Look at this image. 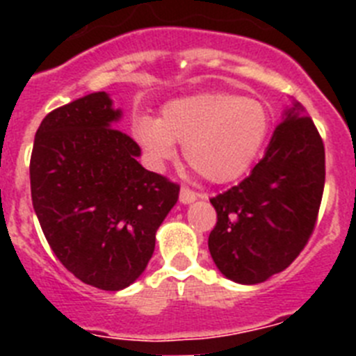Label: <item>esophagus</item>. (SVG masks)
Masks as SVG:
<instances>
[{"mask_svg": "<svg viewBox=\"0 0 356 356\" xmlns=\"http://www.w3.org/2000/svg\"><path fill=\"white\" fill-rule=\"evenodd\" d=\"M197 197H201L200 194L194 193V191H191L188 187H181L180 188V201L184 203V205H188V203H194V201L197 200Z\"/></svg>", "mask_w": 356, "mask_h": 356, "instance_id": "34e87169", "label": "esophagus"}]
</instances>
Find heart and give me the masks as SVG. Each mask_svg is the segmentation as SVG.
Segmentation results:
<instances>
[{"mask_svg":"<svg viewBox=\"0 0 356 356\" xmlns=\"http://www.w3.org/2000/svg\"><path fill=\"white\" fill-rule=\"evenodd\" d=\"M269 128L271 115L259 99L234 92H200L169 102L160 119H139L134 135L153 165L175 159V143H180L185 160L197 175L226 184L248 171Z\"/></svg>","mask_w":356,"mask_h":356,"instance_id":"b5f03b06","label":"heart"}]
</instances>
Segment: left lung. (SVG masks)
Wrapping results in <instances>:
<instances>
[{
    "label": "left lung",
    "mask_w": 356,
    "mask_h": 356,
    "mask_svg": "<svg viewBox=\"0 0 356 356\" xmlns=\"http://www.w3.org/2000/svg\"><path fill=\"white\" fill-rule=\"evenodd\" d=\"M325 191V144L292 99L251 175L212 197L209 250L217 269L244 285L284 271L307 246Z\"/></svg>",
    "instance_id": "8db88e82"
}]
</instances>
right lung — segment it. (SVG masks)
<instances>
[{
  "label": "right lung",
  "mask_w": 356,
  "mask_h": 356,
  "mask_svg": "<svg viewBox=\"0 0 356 356\" xmlns=\"http://www.w3.org/2000/svg\"><path fill=\"white\" fill-rule=\"evenodd\" d=\"M122 112L94 92L49 112L30 160L31 201L56 259L83 284L121 291L139 278L180 185L144 169Z\"/></svg>",
  "instance_id": "add662e5"
}]
</instances>
